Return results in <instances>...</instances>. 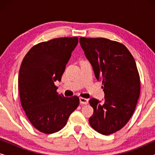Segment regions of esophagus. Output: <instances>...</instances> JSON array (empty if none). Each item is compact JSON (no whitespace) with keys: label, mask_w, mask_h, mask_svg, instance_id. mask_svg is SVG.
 <instances>
[{"label":"esophagus","mask_w":155,"mask_h":155,"mask_svg":"<svg viewBox=\"0 0 155 155\" xmlns=\"http://www.w3.org/2000/svg\"><path fill=\"white\" fill-rule=\"evenodd\" d=\"M80 104H87L89 103V100L86 98H83V97H80Z\"/></svg>","instance_id":"1"}]
</instances>
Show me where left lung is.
<instances>
[{"label":"left lung","mask_w":155,"mask_h":155,"mask_svg":"<svg viewBox=\"0 0 155 155\" xmlns=\"http://www.w3.org/2000/svg\"><path fill=\"white\" fill-rule=\"evenodd\" d=\"M80 43L93 67L95 77L102 81L105 99L92 98L94 109L89 123L102 135H111L126 126L136 107L140 80L132 54L124 44L106 38L80 37Z\"/></svg>","instance_id":"1"}]
</instances>
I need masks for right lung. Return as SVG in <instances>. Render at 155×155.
Masks as SVG:
<instances>
[{
    "instance_id": "obj_1",
    "label": "right lung",
    "mask_w": 155,
    "mask_h": 155,
    "mask_svg": "<svg viewBox=\"0 0 155 155\" xmlns=\"http://www.w3.org/2000/svg\"><path fill=\"white\" fill-rule=\"evenodd\" d=\"M78 37H60L41 42L23 58L18 76L20 101L32 126L46 134L58 132L77 109V96L65 97L57 92L60 81Z\"/></svg>"
}]
</instances>
